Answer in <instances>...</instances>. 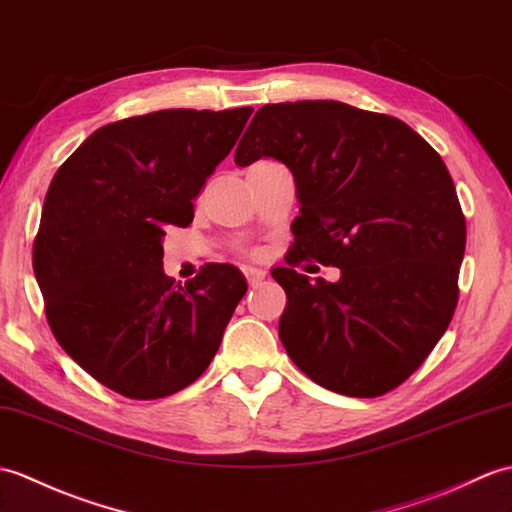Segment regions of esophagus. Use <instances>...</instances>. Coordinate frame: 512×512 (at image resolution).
Returning <instances> with one entry per match:
<instances>
[{"label":"esophagus","instance_id":"34e87169","mask_svg":"<svg viewBox=\"0 0 512 512\" xmlns=\"http://www.w3.org/2000/svg\"><path fill=\"white\" fill-rule=\"evenodd\" d=\"M244 277L248 281V285H257L266 279V272L259 270V268H253V266H246L244 268Z\"/></svg>","mask_w":512,"mask_h":512}]
</instances>
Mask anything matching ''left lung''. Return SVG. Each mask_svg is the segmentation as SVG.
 Returning <instances> with one entry per match:
<instances>
[{"label": "left lung", "instance_id": "left-lung-1", "mask_svg": "<svg viewBox=\"0 0 512 512\" xmlns=\"http://www.w3.org/2000/svg\"><path fill=\"white\" fill-rule=\"evenodd\" d=\"M290 168L301 216L272 277L288 305L279 338L327 390L379 397L406 382L441 340L458 303L467 224L454 181L427 141L384 113L336 100L266 104L237 165ZM307 258L341 268L329 284L295 272Z\"/></svg>", "mask_w": 512, "mask_h": 512}]
</instances>
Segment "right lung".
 Segmentation results:
<instances>
[{
    "label": "right lung",
    "instance_id": "1",
    "mask_svg": "<svg viewBox=\"0 0 512 512\" xmlns=\"http://www.w3.org/2000/svg\"><path fill=\"white\" fill-rule=\"evenodd\" d=\"M251 113L165 109L106 124L47 189L32 248L47 323L71 360L128 399L196 382L246 294L229 264L174 283L161 242L168 224L194 220V198Z\"/></svg>",
    "mask_w": 512,
    "mask_h": 512
}]
</instances>
